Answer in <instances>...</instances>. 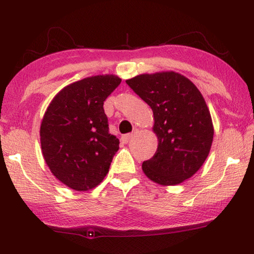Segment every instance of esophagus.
I'll return each mask as SVG.
<instances>
[{
	"mask_svg": "<svg viewBox=\"0 0 254 254\" xmlns=\"http://www.w3.org/2000/svg\"><path fill=\"white\" fill-rule=\"evenodd\" d=\"M137 131H139V130H137V128H134V130H133V132L127 133V134L122 135L121 139H122L123 142H124V143H128V142H130V140L132 139L133 136L135 135V133H137Z\"/></svg>",
	"mask_w": 254,
	"mask_h": 254,
	"instance_id": "esophagus-1",
	"label": "esophagus"
}]
</instances>
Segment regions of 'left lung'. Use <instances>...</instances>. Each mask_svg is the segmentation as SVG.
Masks as SVG:
<instances>
[{
	"instance_id": "8db88e82",
	"label": "left lung",
	"mask_w": 254,
	"mask_h": 254,
	"mask_svg": "<svg viewBox=\"0 0 254 254\" xmlns=\"http://www.w3.org/2000/svg\"><path fill=\"white\" fill-rule=\"evenodd\" d=\"M127 84L153 112L158 148L143 161L144 175L163 186L190 178L205 162L214 136L209 110L198 88L175 71L137 75Z\"/></svg>"
}]
</instances>
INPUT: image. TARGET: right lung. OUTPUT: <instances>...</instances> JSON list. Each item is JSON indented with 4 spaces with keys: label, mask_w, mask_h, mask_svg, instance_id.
<instances>
[{
    "label": "right lung",
    "mask_w": 254,
    "mask_h": 254,
    "mask_svg": "<svg viewBox=\"0 0 254 254\" xmlns=\"http://www.w3.org/2000/svg\"><path fill=\"white\" fill-rule=\"evenodd\" d=\"M121 83L115 75L87 77L64 87L45 112L41 151L59 182L77 191L100 185L109 173L120 141L109 132L103 109Z\"/></svg>",
    "instance_id": "1"
}]
</instances>
